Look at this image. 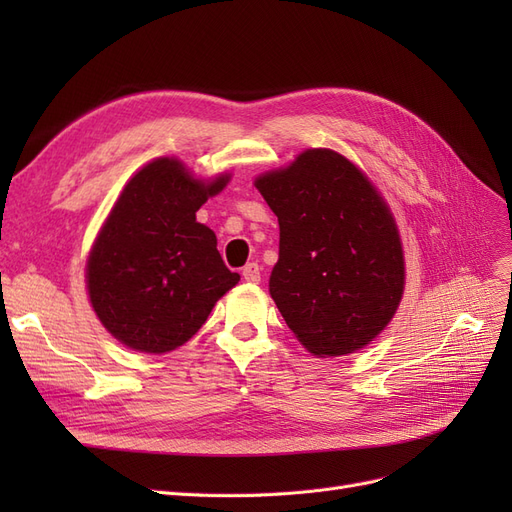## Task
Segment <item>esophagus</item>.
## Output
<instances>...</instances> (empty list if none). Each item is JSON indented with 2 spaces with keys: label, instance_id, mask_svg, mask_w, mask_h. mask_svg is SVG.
<instances>
[{
  "label": "esophagus",
  "instance_id": "34e87169",
  "mask_svg": "<svg viewBox=\"0 0 512 512\" xmlns=\"http://www.w3.org/2000/svg\"><path fill=\"white\" fill-rule=\"evenodd\" d=\"M241 275H243V280L250 282V284L260 282V267H258V262H247V265H245L243 271H241Z\"/></svg>",
  "mask_w": 512,
  "mask_h": 512
}]
</instances>
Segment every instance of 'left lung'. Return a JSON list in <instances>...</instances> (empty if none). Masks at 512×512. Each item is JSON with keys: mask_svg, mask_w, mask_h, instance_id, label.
Wrapping results in <instances>:
<instances>
[{"mask_svg": "<svg viewBox=\"0 0 512 512\" xmlns=\"http://www.w3.org/2000/svg\"><path fill=\"white\" fill-rule=\"evenodd\" d=\"M256 188L280 222L269 292L288 329L316 356L367 346L404 294V252L382 196L331 149L303 151Z\"/></svg>", "mask_w": 512, "mask_h": 512, "instance_id": "left-lung-1", "label": "left lung"}]
</instances>
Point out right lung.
I'll return each mask as SVG.
<instances>
[{"label": "right lung", "instance_id": "1", "mask_svg": "<svg viewBox=\"0 0 512 512\" xmlns=\"http://www.w3.org/2000/svg\"><path fill=\"white\" fill-rule=\"evenodd\" d=\"M228 183L194 179L160 158L128 181L87 260V290L121 344L162 354L203 327L213 305L239 282L196 211Z\"/></svg>", "mask_w": 512, "mask_h": 512}]
</instances>
